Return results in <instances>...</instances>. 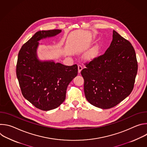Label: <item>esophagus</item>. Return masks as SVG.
<instances>
[{
	"mask_svg": "<svg viewBox=\"0 0 147 147\" xmlns=\"http://www.w3.org/2000/svg\"><path fill=\"white\" fill-rule=\"evenodd\" d=\"M82 66L80 65H78V73H79L81 72V71L82 70Z\"/></svg>",
	"mask_w": 147,
	"mask_h": 147,
	"instance_id": "esophagus-1",
	"label": "esophagus"
}]
</instances>
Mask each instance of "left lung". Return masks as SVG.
Here are the masks:
<instances>
[{
  "mask_svg": "<svg viewBox=\"0 0 147 147\" xmlns=\"http://www.w3.org/2000/svg\"><path fill=\"white\" fill-rule=\"evenodd\" d=\"M137 69L133 47L113 30L105 53L87 63L81 71L87 100L103 109L115 107L131 92Z\"/></svg>",
  "mask_w": 147,
  "mask_h": 147,
  "instance_id": "left-lung-1",
  "label": "left lung"
}]
</instances>
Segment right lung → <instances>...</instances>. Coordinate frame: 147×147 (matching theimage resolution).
I'll return each instance as SVG.
<instances>
[{
	"label": "right lung",
	"mask_w": 147,
	"mask_h": 147,
	"mask_svg": "<svg viewBox=\"0 0 147 147\" xmlns=\"http://www.w3.org/2000/svg\"><path fill=\"white\" fill-rule=\"evenodd\" d=\"M60 30L36 32L21 48L16 75L23 96L36 108L54 109L63 102L69 83L77 76L78 66H65L53 60L41 61L37 55L38 42L55 36Z\"/></svg>",
	"instance_id": "add662e5"
}]
</instances>
